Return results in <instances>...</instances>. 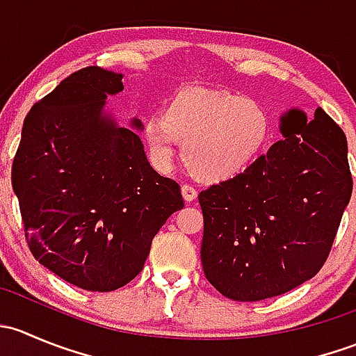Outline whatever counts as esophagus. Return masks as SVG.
Masks as SVG:
<instances>
[{"instance_id": "obj_1", "label": "esophagus", "mask_w": 356, "mask_h": 356, "mask_svg": "<svg viewBox=\"0 0 356 356\" xmlns=\"http://www.w3.org/2000/svg\"><path fill=\"white\" fill-rule=\"evenodd\" d=\"M181 193H182V198H184L186 201H195L196 196H198V191H196V189L189 184H182Z\"/></svg>"}]
</instances>
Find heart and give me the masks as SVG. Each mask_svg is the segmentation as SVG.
Returning a JSON list of instances; mask_svg holds the SVG:
<instances>
[{
  "label": "heart",
  "mask_w": 356,
  "mask_h": 356,
  "mask_svg": "<svg viewBox=\"0 0 356 356\" xmlns=\"http://www.w3.org/2000/svg\"><path fill=\"white\" fill-rule=\"evenodd\" d=\"M270 131V113L260 99L191 88L177 92L163 115L146 120L145 139L158 167L174 161L181 143L196 177L222 182L239 177L260 160Z\"/></svg>",
  "instance_id": "1"
}]
</instances>
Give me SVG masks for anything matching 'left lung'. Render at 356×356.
<instances>
[{"label": "left lung", "instance_id": "8db88e82", "mask_svg": "<svg viewBox=\"0 0 356 356\" xmlns=\"http://www.w3.org/2000/svg\"><path fill=\"white\" fill-rule=\"evenodd\" d=\"M284 139L243 175L200 193L201 264L236 301L279 296L325 264L353 179L346 136L322 108L281 117Z\"/></svg>", "mask_w": 356, "mask_h": 356}]
</instances>
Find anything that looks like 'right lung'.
<instances>
[{
    "instance_id": "right-lung-1",
    "label": "right lung",
    "mask_w": 356,
    "mask_h": 356,
    "mask_svg": "<svg viewBox=\"0 0 356 356\" xmlns=\"http://www.w3.org/2000/svg\"><path fill=\"white\" fill-rule=\"evenodd\" d=\"M122 74L86 67L27 113L12 165L25 239L39 264L86 291L108 293L145 267L153 238L184 207L141 139L103 106ZM143 129L141 120L131 122Z\"/></svg>"
}]
</instances>
